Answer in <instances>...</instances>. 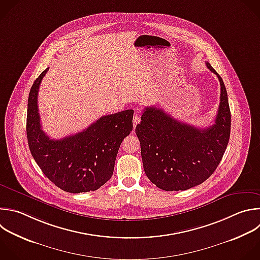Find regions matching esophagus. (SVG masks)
I'll return each instance as SVG.
<instances>
[{
    "label": "esophagus",
    "instance_id": "esophagus-1",
    "mask_svg": "<svg viewBox=\"0 0 260 260\" xmlns=\"http://www.w3.org/2000/svg\"><path fill=\"white\" fill-rule=\"evenodd\" d=\"M141 121V116L139 114H135L134 119H133V123H134V127H136L137 124H139Z\"/></svg>",
    "mask_w": 260,
    "mask_h": 260
}]
</instances>
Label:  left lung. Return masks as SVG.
I'll list each match as a JSON object with an SVG mask.
<instances>
[{
  "mask_svg": "<svg viewBox=\"0 0 260 260\" xmlns=\"http://www.w3.org/2000/svg\"><path fill=\"white\" fill-rule=\"evenodd\" d=\"M214 124L206 128L181 122L162 109L146 107L136 134L145 174L161 190L184 191L205 182L218 166L231 134V111L222 78Z\"/></svg>",
  "mask_w": 260,
  "mask_h": 260,
  "instance_id": "left-lung-1",
  "label": "left lung"
}]
</instances>
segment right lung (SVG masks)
I'll use <instances>...</instances> for the list:
<instances>
[{
  "label": "right lung",
  "mask_w": 260,
  "mask_h": 260,
  "mask_svg": "<svg viewBox=\"0 0 260 260\" xmlns=\"http://www.w3.org/2000/svg\"><path fill=\"white\" fill-rule=\"evenodd\" d=\"M45 69L28 96L26 135L29 150L44 175L68 193L96 191L108 182L122 140L133 131L134 110L100 117L88 128L61 140L50 139L42 129L38 94Z\"/></svg>",
  "instance_id": "obj_1"
}]
</instances>
